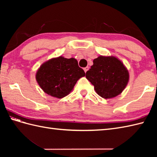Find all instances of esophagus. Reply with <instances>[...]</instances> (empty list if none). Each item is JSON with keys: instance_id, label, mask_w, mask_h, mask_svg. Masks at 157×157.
I'll use <instances>...</instances> for the list:
<instances>
[{"instance_id": "esophagus-1", "label": "esophagus", "mask_w": 157, "mask_h": 157, "mask_svg": "<svg viewBox=\"0 0 157 157\" xmlns=\"http://www.w3.org/2000/svg\"><path fill=\"white\" fill-rule=\"evenodd\" d=\"M88 69H89V67H86L84 68V71H85V73H86V72H87V71H88Z\"/></svg>"}]
</instances>
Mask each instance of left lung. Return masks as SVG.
Listing matches in <instances>:
<instances>
[{
	"label": "left lung",
	"instance_id": "obj_1",
	"mask_svg": "<svg viewBox=\"0 0 157 157\" xmlns=\"http://www.w3.org/2000/svg\"><path fill=\"white\" fill-rule=\"evenodd\" d=\"M86 78L94 85L100 96L111 98L124 90L129 80V73L123 63L114 56H101L94 59Z\"/></svg>",
	"mask_w": 157,
	"mask_h": 157
}]
</instances>
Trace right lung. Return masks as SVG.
Masks as SVG:
<instances>
[{
    "label": "right lung",
    "instance_id": "1",
    "mask_svg": "<svg viewBox=\"0 0 157 157\" xmlns=\"http://www.w3.org/2000/svg\"><path fill=\"white\" fill-rule=\"evenodd\" d=\"M85 75L76 59L59 56L42 65L36 78L46 94L61 98L69 94L77 81Z\"/></svg>",
    "mask_w": 157,
    "mask_h": 157
}]
</instances>
